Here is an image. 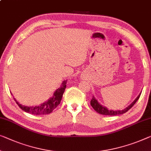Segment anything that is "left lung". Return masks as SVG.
Returning a JSON list of instances; mask_svg holds the SVG:
<instances>
[{"mask_svg":"<svg viewBox=\"0 0 151 151\" xmlns=\"http://www.w3.org/2000/svg\"><path fill=\"white\" fill-rule=\"evenodd\" d=\"M141 93L138 95V97L136 98L133 102L130 104L129 106L125 108L124 110H122V111H111V110H108L107 108L102 106V105L100 104L98 102V100L93 97H92V99L91 100V102H90V104L91 106L93 107V109L95 110V111L98 112L99 114H103V115H109V116H114V115H119V114H122L123 113H125L126 112H127L129 110L131 109V108L133 106L136 104V102L138 101V100L140 98Z\"/></svg>","mask_w":151,"mask_h":151,"instance_id":"1","label":"left lung"}]
</instances>
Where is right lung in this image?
I'll return each instance as SVG.
<instances>
[{
  "label": "right lung",
  "instance_id": "right-lung-1",
  "mask_svg": "<svg viewBox=\"0 0 151 151\" xmlns=\"http://www.w3.org/2000/svg\"><path fill=\"white\" fill-rule=\"evenodd\" d=\"M67 81H64L62 82V85L60 88H58L54 92L52 98H51L48 101L42 103L40 106H26L20 104L18 103L15 99H14L15 102L19 106V107L22 110L30 114H36V115H44V114H48L52 112L54 109L60 104L61 102L63 93L65 91L66 87Z\"/></svg>",
  "mask_w": 151,
  "mask_h": 151
}]
</instances>
